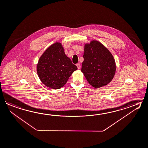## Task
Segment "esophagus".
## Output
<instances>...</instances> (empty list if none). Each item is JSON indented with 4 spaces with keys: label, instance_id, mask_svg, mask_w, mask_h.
Instances as JSON below:
<instances>
[{
    "label": "esophagus",
    "instance_id": "obj_1",
    "mask_svg": "<svg viewBox=\"0 0 148 148\" xmlns=\"http://www.w3.org/2000/svg\"><path fill=\"white\" fill-rule=\"evenodd\" d=\"M76 66L77 67V69H81V65H80V64H76Z\"/></svg>",
    "mask_w": 148,
    "mask_h": 148
}]
</instances>
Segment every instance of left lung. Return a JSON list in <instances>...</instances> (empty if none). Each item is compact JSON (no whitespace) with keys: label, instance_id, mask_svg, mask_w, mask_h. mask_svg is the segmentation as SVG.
Masks as SVG:
<instances>
[{"label":"left lung","instance_id":"1","mask_svg":"<svg viewBox=\"0 0 148 148\" xmlns=\"http://www.w3.org/2000/svg\"><path fill=\"white\" fill-rule=\"evenodd\" d=\"M82 72L88 83L96 88L108 84L114 76L116 64L108 48L97 40L84 45Z\"/></svg>","mask_w":148,"mask_h":148}]
</instances>
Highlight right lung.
Listing matches in <instances>:
<instances>
[{
	"mask_svg": "<svg viewBox=\"0 0 148 148\" xmlns=\"http://www.w3.org/2000/svg\"><path fill=\"white\" fill-rule=\"evenodd\" d=\"M77 69V66L65 54L60 42H55L47 48L37 65V73L40 81L47 87L53 89L64 86Z\"/></svg>",
	"mask_w": 148,
	"mask_h": 148,
	"instance_id": "right-lung-1",
	"label": "right lung"
}]
</instances>
